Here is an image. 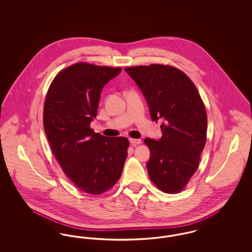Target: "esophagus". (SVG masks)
<instances>
[{
  "instance_id": "obj_1",
  "label": "esophagus",
  "mask_w": 252,
  "mask_h": 252,
  "mask_svg": "<svg viewBox=\"0 0 252 252\" xmlns=\"http://www.w3.org/2000/svg\"><path fill=\"white\" fill-rule=\"evenodd\" d=\"M129 142L132 145H137V144H142V140L140 139H129Z\"/></svg>"
}]
</instances>
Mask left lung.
Returning <instances> with one entry per match:
<instances>
[{"label": "left lung", "mask_w": 252, "mask_h": 252, "mask_svg": "<svg viewBox=\"0 0 252 252\" xmlns=\"http://www.w3.org/2000/svg\"><path fill=\"white\" fill-rule=\"evenodd\" d=\"M125 71L142 90L152 121H163L160 140H144L151 152L146 164L149 178L162 192H181L198 168L207 139V113L200 94L186 73L170 65Z\"/></svg>", "instance_id": "left-lung-1"}]
</instances>
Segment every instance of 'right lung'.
<instances>
[{
	"label": "right lung",
	"mask_w": 252,
	"mask_h": 252,
	"mask_svg": "<svg viewBox=\"0 0 252 252\" xmlns=\"http://www.w3.org/2000/svg\"><path fill=\"white\" fill-rule=\"evenodd\" d=\"M122 68L77 62L61 70L49 87L43 126L51 149L73 185L98 195L120 179L129 142L91 128L100 94Z\"/></svg>",
	"instance_id": "obj_1"
}]
</instances>
